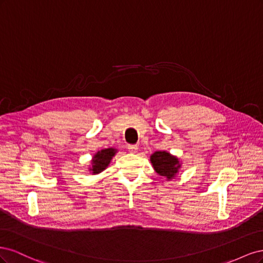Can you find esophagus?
<instances>
[{"instance_id":"1","label":"esophagus","mask_w":263,"mask_h":263,"mask_svg":"<svg viewBox=\"0 0 263 263\" xmlns=\"http://www.w3.org/2000/svg\"><path fill=\"white\" fill-rule=\"evenodd\" d=\"M127 148H128V150L130 151V153H133V154L137 153V150H138V146L137 145H128V146H127Z\"/></svg>"}]
</instances>
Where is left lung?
Returning a JSON list of instances; mask_svg holds the SVG:
<instances>
[{
    "label": "left lung",
    "mask_w": 263,
    "mask_h": 263,
    "mask_svg": "<svg viewBox=\"0 0 263 263\" xmlns=\"http://www.w3.org/2000/svg\"><path fill=\"white\" fill-rule=\"evenodd\" d=\"M150 161L153 163L156 172L168 180H172L176 177V174L181 168L179 159L171 156L166 151H156L155 154L151 155Z\"/></svg>",
    "instance_id": "left-lung-1"
}]
</instances>
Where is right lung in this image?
<instances>
[{"label":"right lung","instance_id":"obj_1","mask_svg":"<svg viewBox=\"0 0 263 263\" xmlns=\"http://www.w3.org/2000/svg\"><path fill=\"white\" fill-rule=\"evenodd\" d=\"M116 151L117 150L114 148H107L98 151V154H95L93 157L92 168L90 171H92L93 174H98L103 170H105L110 160H112V158L116 154Z\"/></svg>","mask_w":263,"mask_h":263}]
</instances>
